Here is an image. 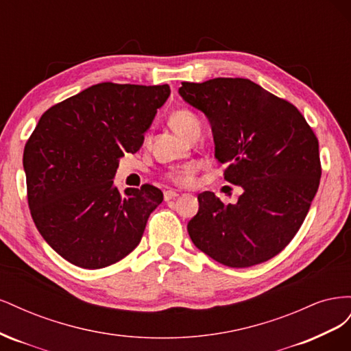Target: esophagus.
Listing matches in <instances>:
<instances>
[{
	"instance_id": "esophagus-1",
	"label": "esophagus",
	"mask_w": 351,
	"mask_h": 351,
	"mask_svg": "<svg viewBox=\"0 0 351 351\" xmlns=\"http://www.w3.org/2000/svg\"><path fill=\"white\" fill-rule=\"evenodd\" d=\"M177 196H178V193L176 192V190H167V192L164 193V200H165V202L174 200Z\"/></svg>"
}]
</instances>
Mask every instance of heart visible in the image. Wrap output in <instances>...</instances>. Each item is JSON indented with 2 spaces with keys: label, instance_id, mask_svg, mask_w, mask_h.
Masks as SVG:
<instances>
[{
  "label": "heart",
  "instance_id": "heart-1",
  "mask_svg": "<svg viewBox=\"0 0 351 351\" xmlns=\"http://www.w3.org/2000/svg\"><path fill=\"white\" fill-rule=\"evenodd\" d=\"M169 123H171L173 129L180 134L189 139L190 136L196 132H200V120L197 119V115L186 108L177 110L169 117ZM196 174V165L195 164H187L183 167H178L171 169L168 173V178L173 180L177 184H189L192 182L193 177Z\"/></svg>",
  "mask_w": 351,
  "mask_h": 351
}]
</instances>
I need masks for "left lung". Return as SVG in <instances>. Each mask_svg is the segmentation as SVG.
Here are the masks:
<instances>
[{"mask_svg":"<svg viewBox=\"0 0 351 351\" xmlns=\"http://www.w3.org/2000/svg\"><path fill=\"white\" fill-rule=\"evenodd\" d=\"M178 93L206 115L224 178L243 190L234 205L200 193L190 239L226 267L269 261L299 231L319 187L315 133L293 104L249 79L183 82Z\"/></svg>","mask_w":351,"mask_h":351,"instance_id":"1","label":"left lung"}]
</instances>
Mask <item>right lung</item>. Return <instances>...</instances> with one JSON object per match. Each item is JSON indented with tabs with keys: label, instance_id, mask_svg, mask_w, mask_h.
Returning a JSON list of instances; mask_svg holds the SVG:
<instances>
[{
	"label": "right lung",
	"instance_id": "1",
	"mask_svg": "<svg viewBox=\"0 0 351 351\" xmlns=\"http://www.w3.org/2000/svg\"><path fill=\"white\" fill-rule=\"evenodd\" d=\"M169 86L99 83L42 114L23 152L27 200L40 236L84 269L121 261L141 243L164 196L114 186L120 158L143 145Z\"/></svg>",
	"mask_w": 351,
	"mask_h": 351
}]
</instances>
